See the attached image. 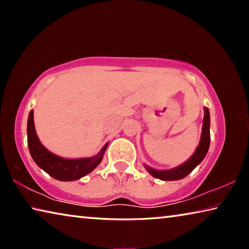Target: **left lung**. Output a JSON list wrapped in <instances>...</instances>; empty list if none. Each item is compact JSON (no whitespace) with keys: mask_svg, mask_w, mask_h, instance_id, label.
<instances>
[{"mask_svg":"<svg viewBox=\"0 0 249 249\" xmlns=\"http://www.w3.org/2000/svg\"><path fill=\"white\" fill-rule=\"evenodd\" d=\"M210 147V112L208 107H204V119H203V125H202V133L200 142L197 145L196 149L193 155L189 158L187 161L181 163L178 167L172 168V169L167 170H157L154 169L147 165H144L146 170L149 174L155 177V178L163 180V181H174V180H180L187 177L190 172L195 169V168L199 165V163L204 159V157L208 154Z\"/></svg>","mask_w":249,"mask_h":249,"instance_id":"obj_1","label":"left lung"}]
</instances>
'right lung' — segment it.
Here are the masks:
<instances>
[{"label":"right lung","instance_id":"add662e5","mask_svg":"<svg viewBox=\"0 0 249 249\" xmlns=\"http://www.w3.org/2000/svg\"><path fill=\"white\" fill-rule=\"evenodd\" d=\"M27 144L32 158L36 165L41 168L49 176L59 181H73L90 174L102 161L103 155L108 142L103 146L95 156L88 158L69 159L54 155L41 144L36 134L34 124V111L29 112L27 121Z\"/></svg>","mask_w":249,"mask_h":249}]
</instances>
